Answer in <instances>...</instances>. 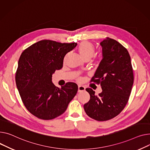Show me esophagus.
Instances as JSON below:
<instances>
[{
    "instance_id": "esophagus-1",
    "label": "esophagus",
    "mask_w": 150,
    "mask_h": 150,
    "mask_svg": "<svg viewBox=\"0 0 150 150\" xmlns=\"http://www.w3.org/2000/svg\"><path fill=\"white\" fill-rule=\"evenodd\" d=\"M85 89H86V88H85L84 86L79 85V86H78V92H81L84 91Z\"/></svg>"
}]
</instances>
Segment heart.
Returning a JSON list of instances; mask_svg holds the SVG:
<instances>
[{
  "instance_id": "obj_1",
  "label": "heart",
  "mask_w": 150,
  "mask_h": 150,
  "mask_svg": "<svg viewBox=\"0 0 150 150\" xmlns=\"http://www.w3.org/2000/svg\"><path fill=\"white\" fill-rule=\"evenodd\" d=\"M78 52L84 59H90L95 54V46L88 42H83L78 46Z\"/></svg>"
}]
</instances>
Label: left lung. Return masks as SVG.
I'll return each instance as SVG.
<instances>
[{"label":"left lung","mask_w":150,"mask_h":150,"mask_svg":"<svg viewBox=\"0 0 150 150\" xmlns=\"http://www.w3.org/2000/svg\"><path fill=\"white\" fill-rule=\"evenodd\" d=\"M100 45L103 59L91 82L100 84L103 92L96 96L91 88H87L91 98L84 108L90 117L105 121L123 110L132 92L134 75L131 58L125 47L109 37Z\"/></svg>","instance_id":"8db88e82"}]
</instances>
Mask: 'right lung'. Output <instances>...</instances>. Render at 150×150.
<instances>
[{
    "label": "right lung",
    "instance_id": "right-lung-1",
    "mask_svg": "<svg viewBox=\"0 0 150 150\" xmlns=\"http://www.w3.org/2000/svg\"><path fill=\"white\" fill-rule=\"evenodd\" d=\"M76 43L43 40L30 46L18 62L16 83L23 104L35 117L51 120L62 115L76 95L78 86L68 82L61 88L52 83V74L61 69L64 57Z\"/></svg>",
    "mask_w": 150,
    "mask_h": 150
}]
</instances>
